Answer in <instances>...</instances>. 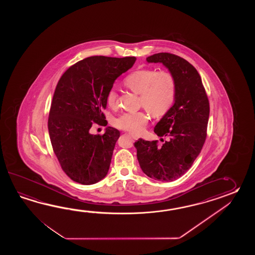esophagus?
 Listing matches in <instances>:
<instances>
[{"label":"esophagus","mask_w":255,"mask_h":255,"mask_svg":"<svg viewBox=\"0 0 255 255\" xmlns=\"http://www.w3.org/2000/svg\"><path fill=\"white\" fill-rule=\"evenodd\" d=\"M129 135H131L134 139H137V138H138V136L136 135H134V134H129Z\"/></svg>","instance_id":"obj_1"}]
</instances>
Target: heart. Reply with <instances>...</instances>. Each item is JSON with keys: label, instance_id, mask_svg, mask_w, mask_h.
Masks as SVG:
<instances>
[{"label": "heart", "instance_id": "b5f03b06", "mask_svg": "<svg viewBox=\"0 0 255 255\" xmlns=\"http://www.w3.org/2000/svg\"><path fill=\"white\" fill-rule=\"evenodd\" d=\"M126 87L140 95V105L154 117H162L173 107L177 97V82L168 71L145 68L130 73L124 80ZM118 94L110 89L107 94V103L111 109L117 105ZM148 116L143 111L128 112L114 120L120 129L139 134L148 123Z\"/></svg>", "mask_w": 255, "mask_h": 255}]
</instances>
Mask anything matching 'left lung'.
I'll list each match as a JSON object with an SVG mask.
<instances>
[{
	"label": "left lung",
	"mask_w": 255,
	"mask_h": 255,
	"mask_svg": "<svg viewBox=\"0 0 255 255\" xmlns=\"http://www.w3.org/2000/svg\"><path fill=\"white\" fill-rule=\"evenodd\" d=\"M162 63L177 82L173 107L157 123L154 132L168 136L162 146L157 140L139 138L134 146L143 172L159 181H172L184 175L194 162L206 140L210 103L201 76L187 60L169 53L146 58ZM163 140V139H161Z\"/></svg>",
	"instance_id": "1"
}]
</instances>
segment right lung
<instances>
[{
	"label": "right lung",
	"mask_w": 255,
	"mask_h": 255,
	"mask_svg": "<svg viewBox=\"0 0 255 255\" xmlns=\"http://www.w3.org/2000/svg\"><path fill=\"white\" fill-rule=\"evenodd\" d=\"M135 61V56H90L70 66L57 83L49 135L61 168L77 183L95 184L109 172L120 132L109 127L103 135H92L89 129L94 123L108 125L107 94Z\"/></svg>",
	"instance_id": "add662e5"
}]
</instances>
